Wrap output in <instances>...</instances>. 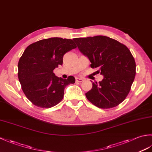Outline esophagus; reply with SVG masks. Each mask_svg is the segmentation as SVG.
Instances as JSON below:
<instances>
[{
	"instance_id": "obj_1",
	"label": "esophagus",
	"mask_w": 152,
	"mask_h": 152,
	"mask_svg": "<svg viewBox=\"0 0 152 152\" xmlns=\"http://www.w3.org/2000/svg\"><path fill=\"white\" fill-rule=\"evenodd\" d=\"M76 81L78 82H83V79H82V78H76Z\"/></svg>"
}]
</instances>
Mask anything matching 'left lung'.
Wrapping results in <instances>:
<instances>
[{
	"mask_svg": "<svg viewBox=\"0 0 152 152\" xmlns=\"http://www.w3.org/2000/svg\"><path fill=\"white\" fill-rule=\"evenodd\" d=\"M78 50L88 58L91 68L104 76L93 82L87 99L100 108H111L124 101L136 74V63L130 50L118 41L105 36L74 38Z\"/></svg>",
	"mask_w": 152,
	"mask_h": 152,
	"instance_id": "left-lung-1",
	"label": "left lung"
}]
</instances>
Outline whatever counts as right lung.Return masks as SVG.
<instances>
[{"instance_id":"add662e5","label":"right lung","mask_w":152,"mask_h":152,"mask_svg":"<svg viewBox=\"0 0 152 152\" xmlns=\"http://www.w3.org/2000/svg\"><path fill=\"white\" fill-rule=\"evenodd\" d=\"M76 48L72 40L55 37L36 42L25 49L18 63V78L33 104L47 108L62 101L64 88L75 83V78H59L53 71L62 65L64 55Z\"/></svg>"}]
</instances>
